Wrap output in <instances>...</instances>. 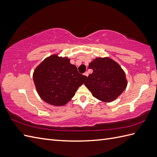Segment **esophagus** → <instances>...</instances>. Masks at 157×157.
Wrapping results in <instances>:
<instances>
[{"label":"esophagus","mask_w":157,"mask_h":157,"mask_svg":"<svg viewBox=\"0 0 157 157\" xmlns=\"http://www.w3.org/2000/svg\"><path fill=\"white\" fill-rule=\"evenodd\" d=\"M83 75H84L85 76H86V77H87V76H88V72H87V71H86L85 73H84V74H83Z\"/></svg>","instance_id":"obj_1"}]
</instances>
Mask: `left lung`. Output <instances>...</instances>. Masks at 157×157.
<instances>
[{"label": "left lung", "mask_w": 157, "mask_h": 157, "mask_svg": "<svg viewBox=\"0 0 157 157\" xmlns=\"http://www.w3.org/2000/svg\"><path fill=\"white\" fill-rule=\"evenodd\" d=\"M93 73L84 83L94 97L105 102L115 100L127 86L124 71L109 57H98L89 64Z\"/></svg>", "instance_id": "1"}]
</instances>
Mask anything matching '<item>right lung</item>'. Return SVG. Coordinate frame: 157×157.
Listing matches in <instances>:
<instances>
[{
    "label": "right lung",
    "instance_id": "1",
    "mask_svg": "<svg viewBox=\"0 0 157 157\" xmlns=\"http://www.w3.org/2000/svg\"><path fill=\"white\" fill-rule=\"evenodd\" d=\"M87 77L78 71L67 57L53 55L46 58L33 73V81L39 96L45 102L60 106L74 96Z\"/></svg>",
    "mask_w": 157,
    "mask_h": 157
}]
</instances>
